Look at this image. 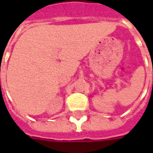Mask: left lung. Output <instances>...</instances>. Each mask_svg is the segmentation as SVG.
I'll return each instance as SVG.
<instances>
[{
  "label": "left lung",
  "instance_id": "8db88e82",
  "mask_svg": "<svg viewBox=\"0 0 153 153\" xmlns=\"http://www.w3.org/2000/svg\"><path fill=\"white\" fill-rule=\"evenodd\" d=\"M152 71H153V69H152Z\"/></svg>",
  "mask_w": 153,
  "mask_h": 153
}]
</instances>
